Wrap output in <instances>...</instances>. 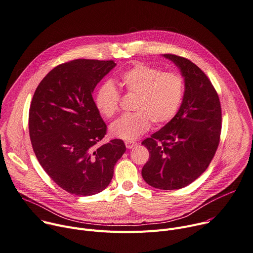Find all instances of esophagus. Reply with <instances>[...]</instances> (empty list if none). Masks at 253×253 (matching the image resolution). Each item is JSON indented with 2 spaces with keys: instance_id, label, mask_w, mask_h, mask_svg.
<instances>
[{
  "instance_id": "obj_1",
  "label": "esophagus",
  "mask_w": 253,
  "mask_h": 253,
  "mask_svg": "<svg viewBox=\"0 0 253 253\" xmlns=\"http://www.w3.org/2000/svg\"><path fill=\"white\" fill-rule=\"evenodd\" d=\"M125 144H126V147L127 149H132V148H134L137 145L135 142H131V141H126Z\"/></svg>"
}]
</instances>
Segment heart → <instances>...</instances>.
Returning a JSON list of instances; mask_svg holds the SVG:
<instances>
[{"label": "heart", "mask_w": 253, "mask_h": 253, "mask_svg": "<svg viewBox=\"0 0 253 253\" xmlns=\"http://www.w3.org/2000/svg\"><path fill=\"white\" fill-rule=\"evenodd\" d=\"M120 85L135 94L132 114H126L109 126L110 134L125 141H133L151 126L171 122L182 105L185 83L176 72H163L157 67L138 63L120 75ZM120 93L114 83L106 81L94 95L99 114L111 119L119 111Z\"/></svg>", "instance_id": "obj_1"}]
</instances>
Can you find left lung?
Instances as JSON below:
<instances>
[{
	"mask_svg": "<svg viewBox=\"0 0 253 253\" xmlns=\"http://www.w3.org/2000/svg\"><path fill=\"white\" fill-rule=\"evenodd\" d=\"M184 77L182 105L176 117L142 143L150 153L143 179L162 190L181 189L208 168L219 145L221 106L206 74L190 60L164 54Z\"/></svg>",
	"mask_w": 253,
	"mask_h": 253,
	"instance_id": "obj_1",
	"label": "left lung"
}]
</instances>
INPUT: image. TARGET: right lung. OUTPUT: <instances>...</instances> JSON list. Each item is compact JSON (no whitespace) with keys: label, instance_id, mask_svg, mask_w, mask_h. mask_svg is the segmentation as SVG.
<instances>
[{"label":"right lung","instance_id":"obj_1","mask_svg":"<svg viewBox=\"0 0 253 253\" xmlns=\"http://www.w3.org/2000/svg\"><path fill=\"white\" fill-rule=\"evenodd\" d=\"M112 60L77 59L53 68L39 83L29 110L34 153L49 177L77 196L104 190L126 152L122 139L98 142L106 125L94 105L97 83L116 67Z\"/></svg>","mask_w":253,"mask_h":253}]
</instances>
